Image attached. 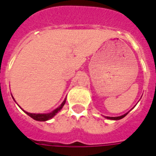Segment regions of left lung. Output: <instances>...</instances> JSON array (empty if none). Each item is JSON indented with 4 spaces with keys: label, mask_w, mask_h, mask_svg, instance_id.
Listing matches in <instances>:
<instances>
[{
    "label": "left lung",
    "mask_w": 156,
    "mask_h": 156,
    "mask_svg": "<svg viewBox=\"0 0 156 156\" xmlns=\"http://www.w3.org/2000/svg\"><path fill=\"white\" fill-rule=\"evenodd\" d=\"M128 113H126V114H124L123 115H121V116H118V117H105V118L108 119H112V120H119V119H123V117H125L126 115H128Z\"/></svg>",
    "instance_id": "obj_1"
}]
</instances>
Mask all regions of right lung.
Returning <instances> with one entry per match:
<instances>
[{
  "label": "right lung",
  "mask_w": 156,
  "mask_h": 156,
  "mask_svg": "<svg viewBox=\"0 0 156 156\" xmlns=\"http://www.w3.org/2000/svg\"><path fill=\"white\" fill-rule=\"evenodd\" d=\"M65 100L62 102V104L60 105L58 108H56L55 110H53L52 112L48 113V114H31V113L26 112V111H24V110H23V111H24L27 115H29L31 118H33V119H35V120L46 121V120H49V119H51V118L54 117L55 115H56L57 113L59 112V110L62 109L63 106L65 105Z\"/></svg>",
  "instance_id": "add662e5"
}]
</instances>
